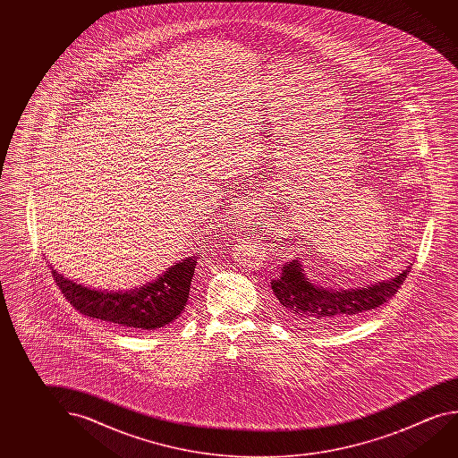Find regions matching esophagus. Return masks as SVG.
Segmentation results:
<instances>
[{"label":"esophagus","mask_w":458,"mask_h":458,"mask_svg":"<svg viewBox=\"0 0 458 458\" xmlns=\"http://www.w3.org/2000/svg\"><path fill=\"white\" fill-rule=\"evenodd\" d=\"M254 204H244V206L241 208L240 212H238V220H236L238 228H246V226H249L250 220H252V216H254Z\"/></svg>","instance_id":"esophagus-1"}]
</instances>
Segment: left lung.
<instances>
[{
	"label": "left lung",
	"mask_w": 458,
	"mask_h": 458,
	"mask_svg": "<svg viewBox=\"0 0 458 458\" xmlns=\"http://www.w3.org/2000/svg\"><path fill=\"white\" fill-rule=\"evenodd\" d=\"M276 242V241H275ZM293 246L295 241L283 238L275 248ZM412 268V263L399 275L372 284L354 289H330L315 284L307 273L301 257L287 260L279 267V275L271 279V289L276 297V311L279 318L297 324L344 323L364 311L380 307L397 293Z\"/></svg>",
	"instance_id": "obj_1"
}]
</instances>
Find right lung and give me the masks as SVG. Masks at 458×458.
<instances>
[{"label":"right lung","mask_w":458,"mask_h":458,"mask_svg":"<svg viewBox=\"0 0 458 458\" xmlns=\"http://www.w3.org/2000/svg\"><path fill=\"white\" fill-rule=\"evenodd\" d=\"M198 255L171 265L150 283L126 291H102L53 270L62 293L84 316L137 330H155L174 323L187 307L190 284L195 275Z\"/></svg>","instance_id":"right-lung-1"}]
</instances>
